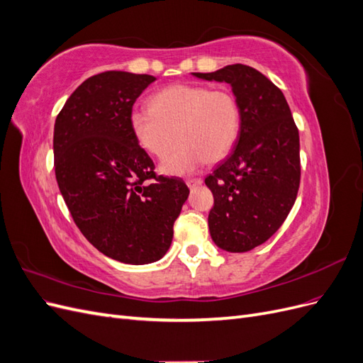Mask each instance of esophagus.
<instances>
[{
	"label": "esophagus",
	"mask_w": 363,
	"mask_h": 363,
	"mask_svg": "<svg viewBox=\"0 0 363 363\" xmlns=\"http://www.w3.org/2000/svg\"><path fill=\"white\" fill-rule=\"evenodd\" d=\"M203 183L201 179H188L186 180V184L189 186V188H195V186H200Z\"/></svg>",
	"instance_id": "esophagus-1"
}]
</instances>
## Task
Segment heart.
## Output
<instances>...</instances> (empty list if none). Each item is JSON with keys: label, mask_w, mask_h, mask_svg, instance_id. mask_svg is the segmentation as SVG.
I'll return each mask as SVG.
<instances>
[{"label": "heart", "mask_w": 363, "mask_h": 363, "mask_svg": "<svg viewBox=\"0 0 363 363\" xmlns=\"http://www.w3.org/2000/svg\"><path fill=\"white\" fill-rule=\"evenodd\" d=\"M130 128L138 144L169 175H188L206 162H218L233 150L240 131V107L232 91L201 84H171L151 96L150 107H135Z\"/></svg>", "instance_id": "1"}]
</instances>
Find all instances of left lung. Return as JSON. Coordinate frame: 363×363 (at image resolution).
Returning a JSON list of instances; mask_svg holds the SVG:
<instances>
[{
    "label": "left lung",
    "mask_w": 363,
    "mask_h": 363,
    "mask_svg": "<svg viewBox=\"0 0 363 363\" xmlns=\"http://www.w3.org/2000/svg\"><path fill=\"white\" fill-rule=\"evenodd\" d=\"M194 75L232 84L240 107L236 144L204 182L213 194V242L225 251H250L277 232L296 200L298 128L283 92L257 69L235 63Z\"/></svg>",
    "instance_id": "left-lung-1"
}]
</instances>
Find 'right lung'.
Listing matches in <instances>:
<instances>
[{
  "instance_id": "obj_1",
  "label": "right lung",
  "mask_w": 363,
  "mask_h": 363,
  "mask_svg": "<svg viewBox=\"0 0 363 363\" xmlns=\"http://www.w3.org/2000/svg\"><path fill=\"white\" fill-rule=\"evenodd\" d=\"M148 74L106 71L84 80L54 124L60 194L83 236L107 257L144 265L168 251L189 195L182 179L163 177L130 128Z\"/></svg>"
}]
</instances>
